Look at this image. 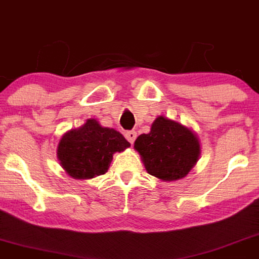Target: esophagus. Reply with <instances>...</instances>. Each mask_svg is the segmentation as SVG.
<instances>
[{
    "label": "esophagus",
    "instance_id": "obj_1",
    "mask_svg": "<svg viewBox=\"0 0 259 259\" xmlns=\"http://www.w3.org/2000/svg\"><path fill=\"white\" fill-rule=\"evenodd\" d=\"M136 137H137L136 131L131 130V131H126V133H125V138L131 143V144H133L135 140H136Z\"/></svg>",
    "mask_w": 259,
    "mask_h": 259
}]
</instances>
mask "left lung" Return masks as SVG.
I'll use <instances>...</instances> for the list:
<instances>
[{"label": "left lung", "instance_id": "8db88e82", "mask_svg": "<svg viewBox=\"0 0 259 259\" xmlns=\"http://www.w3.org/2000/svg\"><path fill=\"white\" fill-rule=\"evenodd\" d=\"M135 149L143 158L149 175L161 180L184 178L199 158L200 145L195 135L178 122L159 116L150 134H143L135 142Z\"/></svg>", "mask_w": 259, "mask_h": 259}]
</instances>
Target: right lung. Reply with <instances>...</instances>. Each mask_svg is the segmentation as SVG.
I'll return each mask as SVG.
<instances>
[{
  "label": "right lung",
  "mask_w": 259,
  "mask_h": 259,
  "mask_svg": "<svg viewBox=\"0 0 259 259\" xmlns=\"http://www.w3.org/2000/svg\"><path fill=\"white\" fill-rule=\"evenodd\" d=\"M128 146L130 143L118 131L88 119L81 128L64 135L58 145V158L73 178L90 179L105 175L113 154Z\"/></svg>",
  "instance_id": "right-lung-1"
}]
</instances>
